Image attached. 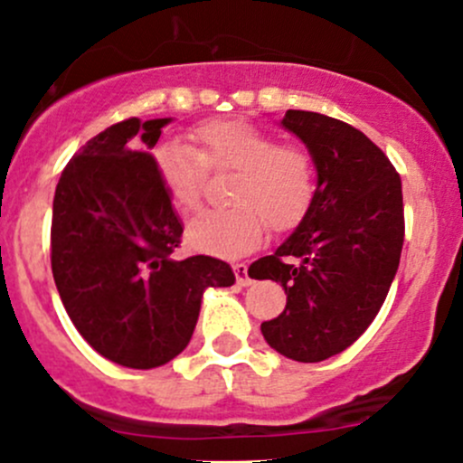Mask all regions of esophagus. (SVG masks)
Instances as JSON below:
<instances>
[{"label": "esophagus", "mask_w": 463, "mask_h": 463, "mask_svg": "<svg viewBox=\"0 0 463 463\" xmlns=\"http://www.w3.org/2000/svg\"><path fill=\"white\" fill-rule=\"evenodd\" d=\"M232 270H235V278H237V284H240V287H249V284L253 282L249 275V266L246 264H235L232 266Z\"/></svg>", "instance_id": "1"}]
</instances>
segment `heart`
Instances as JSON below:
<instances>
[{
    "label": "heart",
    "instance_id": "heart-1",
    "mask_svg": "<svg viewBox=\"0 0 463 463\" xmlns=\"http://www.w3.org/2000/svg\"><path fill=\"white\" fill-rule=\"evenodd\" d=\"M193 147L167 141L154 147L152 163L163 190L179 210L202 197L205 167L235 172L228 210H208L188 222L185 240L213 258H240L266 235V223L284 232L305 219L314 203L316 167L302 147L279 145L273 134L246 120H213L193 132Z\"/></svg>",
    "mask_w": 463,
    "mask_h": 463
}]
</instances>
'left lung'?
Wrapping results in <instances>:
<instances>
[{"mask_svg": "<svg viewBox=\"0 0 463 463\" xmlns=\"http://www.w3.org/2000/svg\"><path fill=\"white\" fill-rule=\"evenodd\" d=\"M279 125L314 161V203L249 275L287 293L282 314L261 322L266 343L291 361L320 363L358 340L385 302L403 249V193L385 154L352 125L298 109Z\"/></svg>", "mask_w": 463, "mask_h": 463, "instance_id": "obj_1", "label": "left lung"}]
</instances>
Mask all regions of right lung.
<instances>
[{
	"instance_id": "1",
	"label": "right lung",
	"mask_w": 463,
	"mask_h": 463,
	"mask_svg": "<svg viewBox=\"0 0 463 463\" xmlns=\"http://www.w3.org/2000/svg\"><path fill=\"white\" fill-rule=\"evenodd\" d=\"M172 118H129L73 154L58 181L51 269L60 300L100 356L132 370L170 363L188 347L208 288L232 287L222 260H175L179 214L149 149Z\"/></svg>"
}]
</instances>
